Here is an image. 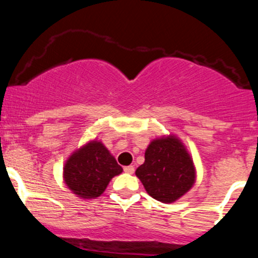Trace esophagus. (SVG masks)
<instances>
[{
  "label": "esophagus",
  "mask_w": 258,
  "mask_h": 258,
  "mask_svg": "<svg viewBox=\"0 0 258 258\" xmlns=\"http://www.w3.org/2000/svg\"><path fill=\"white\" fill-rule=\"evenodd\" d=\"M123 171H125L126 173L132 174L133 172H135V167H133V166H131V165H130V166H125V167H123Z\"/></svg>",
  "instance_id": "34e87169"
}]
</instances>
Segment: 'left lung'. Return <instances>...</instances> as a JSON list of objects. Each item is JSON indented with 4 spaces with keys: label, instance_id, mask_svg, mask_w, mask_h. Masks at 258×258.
I'll return each instance as SVG.
<instances>
[{
    "label": "left lung",
    "instance_id": "8db88e82",
    "mask_svg": "<svg viewBox=\"0 0 258 258\" xmlns=\"http://www.w3.org/2000/svg\"><path fill=\"white\" fill-rule=\"evenodd\" d=\"M150 197L161 203H173L195 182L190 156L177 138L153 141L146 150V161L136 170Z\"/></svg>",
    "mask_w": 258,
    "mask_h": 258
}]
</instances>
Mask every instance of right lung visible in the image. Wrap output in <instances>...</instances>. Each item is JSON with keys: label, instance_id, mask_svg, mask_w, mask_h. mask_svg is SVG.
<instances>
[{"label": "right lung", "instance_id": "right-lung-1", "mask_svg": "<svg viewBox=\"0 0 258 258\" xmlns=\"http://www.w3.org/2000/svg\"><path fill=\"white\" fill-rule=\"evenodd\" d=\"M122 172L100 142H91L70 156L64 166V179L70 190L85 199L97 198L114 176Z\"/></svg>", "mask_w": 258, "mask_h": 258}]
</instances>
